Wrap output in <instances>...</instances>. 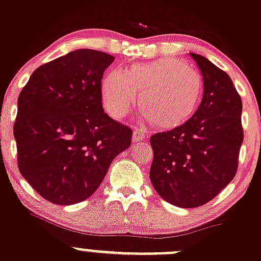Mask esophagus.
Returning a JSON list of instances; mask_svg holds the SVG:
<instances>
[{"label":"esophagus","instance_id":"obj_1","mask_svg":"<svg viewBox=\"0 0 261 261\" xmlns=\"http://www.w3.org/2000/svg\"><path fill=\"white\" fill-rule=\"evenodd\" d=\"M145 139H146V134L142 133V130H140V128H135V130H134V134H133L134 142L141 141V140H145Z\"/></svg>","mask_w":261,"mask_h":261}]
</instances>
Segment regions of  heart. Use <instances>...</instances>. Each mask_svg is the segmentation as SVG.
<instances>
[{
	"instance_id": "b5f03b06",
	"label": "heart",
	"mask_w": 261,
	"mask_h": 261,
	"mask_svg": "<svg viewBox=\"0 0 261 261\" xmlns=\"http://www.w3.org/2000/svg\"><path fill=\"white\" fill-rule=\"evenodd\" d=\"M149 121L160 128H174L188 121L202 95L201 76L175 59L135 65L127 71L111 70L101 81L105 110L122 119L138 103Z\"/></svg>"
}]
</instances>
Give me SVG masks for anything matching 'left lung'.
<instances>
[{
    "label": "left lung",
    "instance_id": "8db88e82",
    "mask_svg": "<svg viewBox=\"0 0 261 261\" xmlns=\"http://www.w3.org/2000/svg\"><path fill=\"white\" fill-rule=\"evenodd\" d=\"M199 66L204 94L185 123L151 136L150 180L175 206H201L234 179L244 133L241 97L231 79L206 57L190 54Z\"/></svg>",
    "mask_w": 261,
    "mask_h": 261
}]
</instances>
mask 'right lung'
<instances>
[{
	"mask_svg": "<svg viewBox=\"0 0 261 261\" xmlns=\"http://www.w3.org/2000/svg\"><path fill=\"white\" fill-rule=\"evenodd\" d=\"M115 57L81 48L40 66L17 101L18 170L47 201L72 205L97 190L133 131L102 109L101 80Z\"/></svg>",
	"mask_w": 261,
	"mask_h": 261,
	"instance_id": "right-lung-1",
	"label": "right lung"
}]
</instances>
